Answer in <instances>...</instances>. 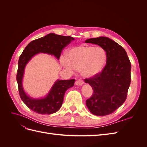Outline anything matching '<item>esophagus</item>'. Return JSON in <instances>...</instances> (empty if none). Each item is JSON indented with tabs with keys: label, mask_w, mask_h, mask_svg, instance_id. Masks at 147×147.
<instances>
[{
	"label": "esophagus",
	"mask_w": 147,
	"mask_h": 147,
	"mask_svg": "<svg viewBox=\"0 0 147 147\" xmlns=\"http://www.w3.org/2000/svg\"><path fill=\"white\" fill-rule=\"evenodd\" d=\"M84 83V82L82 80V79H78L75 82V84L77 86H80L82 85V84Z\"/></svg>",
	"instance_id": "1"
}]
</instances>
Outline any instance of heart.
<instances>
[{"label":"heart","instance_id":"b5f03b06","mask_svg":"<svg viewBox=\"0 0 147 147\" xmlns=\"http://www.w3.org/2000/svg\"><path fill=\"white\" fill-rule=\"evenodd\" d=\"M107 60V53L100 47L80 45L70 48L65 56L61 57V63L73 72L80 70L84 77H91L100 73Z\"/></svg>","mask_w":147,"mask_h":147}]
</instances>
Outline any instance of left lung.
<instances>
[{
  "mask_svg": "<svg viewBox=\"0 0 147 147\" xmlns=\"http://www.w3.org/2000/svg\"><path fill=\"white\" fill-rule=\"evenodd\" d=\"M85 43L99 45L106 51L107 62L100 73L84 80L93 90L86 104L91 113L97 116L112 113L127 97L131 83L130 61L124 49L108 37L88 39Z\"/></svg>",
  "mask_w": 147,
  "mask_h": 147,
  "instance_id": "1",
  "label": "left lung"
}]
</instances>
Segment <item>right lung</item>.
<instances>
[{
  "mask_svg": "<svg viewBox=\"0 0 147 147\" xmlns=\"http://www.w3.org/2000/svg\"><path fill=\"white\" fill-rule=\"evenodd\" d=\"M74 40V38L70 36H63L50 33L45 37L30 42L21 55L16 75L20 96L24 103L34 112L42 115L52 114L57 112L63 105L65 91L74 86L75 80H57L45 97L38 99H33L26 94L22 84L26 64L34 55L40 53L53 55L57 59H59L62 51Z\"/></svg>",
  "mask_w": 147,
  "mask_h": 147,
  "instance_id": "obj_1",
  "label": "right lung"
}]
</instances>
